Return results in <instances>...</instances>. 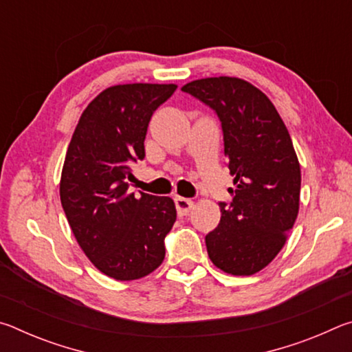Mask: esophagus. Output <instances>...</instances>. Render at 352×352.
I'll use <instances>...</instances> for the list:
<instances>
[{"label": "esophagus", "mask_w": 352, "mask_h": 352, "mask_svg": "<svg viewBox=\"0 0 352 352\" xmlns=\"http://www.w3.org/2000/svg\"><path fill=\"white\" fill-rule=\"evenodd\" d=\"M174 201H175V208H177L178 216H186V214L194 208V201L192 200L180 197V195H177V197L174 199Z\"/></svg>", "instance_id": "34e87169"}]
</instances>
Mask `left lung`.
<instances>
[{
    "instance_id": "1",
    "label": "left lung",
    "mask_w": 352,
    "mask_h": 352,
    "mask_svg": "<svg viewBox=\"0 0 352 352\" xmlns=\"http://www.w3.org/2000/svg\"><path fill=\"white\" fill-rule=\"evenodd\" d=\"M217 113L234 189L205 237L217 269L250 276L281 252L300 210L301 170L287 127L272 100L239 77H206L182 87Z\"/></svg>"
}]
</instances>
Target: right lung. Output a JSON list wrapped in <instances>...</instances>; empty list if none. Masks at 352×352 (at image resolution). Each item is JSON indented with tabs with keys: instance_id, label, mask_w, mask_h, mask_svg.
Wrapping results in <instances>:
<instances>
[{
	"instance_id": "1",
	"label": "right lung",
	"mask_w": 352,
	"mask_h": 352,
	"mask_svg": "<svg viewBox=\"0 0 352 352\" xmlns=\"http://www.w3.org/2000/svg\"><path fill=\"white\" fill-rule=\"evenodd\" d=\"M174 83H126L99 93L77 122L65 157L60 201L82 252L99 272L132 281L157 270L177 219L170 197L129 192L130 164L146 157L153 111Z\"/></svg>"
}]
</instances>
